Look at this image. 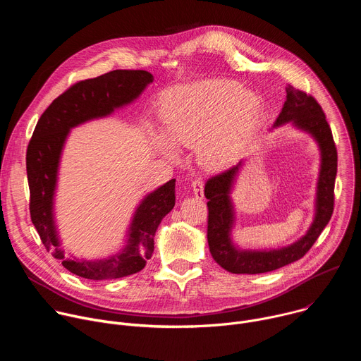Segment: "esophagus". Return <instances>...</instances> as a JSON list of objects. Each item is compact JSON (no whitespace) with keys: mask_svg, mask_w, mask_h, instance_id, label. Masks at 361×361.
Here are the masks:
<instances>
[{"mask_svg":"<svg viewBox=\"0 0 361 361\" xmlns=\"http://www.w3.org/2000/svg\"><path fill=\"white\" fill-rule=\"evenodd\" d=\"M191 190L195 198H202L204 197V180L201 177H197L191 181Z\"/></svg>","mask_w":361,"mask_h":361,"instance_id":"34e87169","label":"esophagus"}]
</instances>
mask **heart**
Wrapping results in <instances>:
<instances>
[{
    "label": "heart",
    "mask_w": 361,
    "mask_h": 361,
    "mask_svg": "<svg viewBox=\"0 0 361 361\" xmlns=\"http://www.w3.org/2000/svg\"><path fill=\"white\" fill-rule=\"evenodd\" d=\"M238 90L235 81L216 78L170 91L160 111L164 135L177 145H198L205 163L221 164L237 148L245 121L257 106L252 92ZM154 138L164 152L174 156L168 139L157 134Z\"/></svg>",
    "instance_id": "1"
}]
</instances>
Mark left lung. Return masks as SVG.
I'll use <instances>...</instances> for the list:
<instances>
[{"label":"left lung","mask_w":361,"mask_h":361,"mask_svg":"<svg viewBox=\"0 0 361 361\" xmlns=\"http://www.w3.org/2000/svg\"><path fill=\"white\" fill-rule=\"evenodd\" d=\"M287 99L274 127L291 121L298 128L310 133L322 149V170L317 185L316 219L307 234L294 244L270 251H241L230 240V230L234 221L230 188L241 166L213 176L204 187V195L209 200L207 240L210 252L219 266L234 274H260L277 270L300 260L313 247L324 227L329 224L334 210V181L337 174V148L331 128L317 99L301 90L287 87Z\"/></svg>","instance_id":"8db88e82"}]
</instances>
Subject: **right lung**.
Segmentation results:
<instances>
[{
  "label": "right lung",
  "instance_id": "1",
  "mask_svg": "<svg viewBox=\"0 0 361 361\" xmlns=\"http://www.w3.org/2000/svg\"><path fill=\"white\" fill-rule=\"evenodd\" d=\"M154 77L144 70H114L78 81L59 95L39 117L27 147L30 216L37 233L57 260L88 280H111L138 273L154 251V235L176 204V180L148 194L135 212L128 245L107 260L75 262L64 257L53 219V197L61 149L70 128L91 118L104 117L137 98Z\"/></svg>",
  "mask_w": 361,
  "mask_h": 361
}]
</instances>
